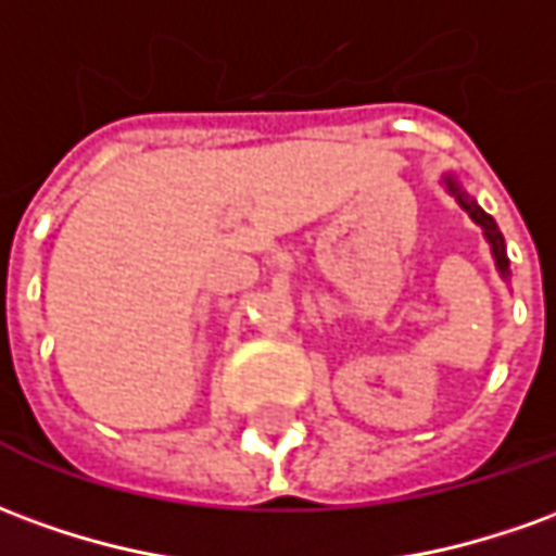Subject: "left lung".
Instances as JSON below:
<instances>
[{
	"instance_id": "left-lung-1",
	"label": "left lung",
	"mask_w": 556,
	"mask_h": 556,
	"mask_svg": "<svg viewBox=\"0 0 556 556\" xmlns=\"http://www.w3.org/2000/svg\"><path fill=\"white\" fill-rule=\"evenodd\" d=\"M445 189H448V192H452V195L457 198V204H460V207H464V211H467L469 216H472V223H479L481 228H484V238H488V243H491V252H494L496 270H500V277H503V279L511 277V274H508L506 240H503V235H500V228H496L494 216H491V213L481 211L479 204H476V201H472V198H469L467 192H464V189L457 186V180H454L452 174H445Z\"/></svg>"
}]
</instances>
